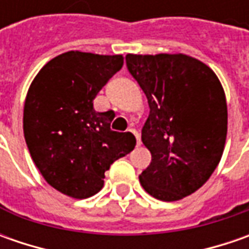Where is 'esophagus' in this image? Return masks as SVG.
Wrapping results in <instances>:
<instances>
[{
	"label": "esophagus",
	"mask_w": 249,
	"mask_h": 249,
	"mask_svg": "<svg viewBox=\"0 0 249 249\" xmlns=\"http://www.w3.org/2000/svg\"><path fill=\"white\" fill-rule=\"evenodd\" d=\"M130 131L134 134V137H136V140H137V145H140L141 144V139H140V134H139V131L136 129H130Z\"/></svg>",
	"instance_id": "obj_1"
}]
</instances>
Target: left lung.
Instances as JSON below:
<instances>
[{"label": "left lung", "mask_w": 249, "mask_h": 249, "mask_svg": "<svg viewBox=\"0 0 249 249\" xmlns=\"http://www.w3.org/2000/svg\"><path fill=\"white\" fill-rule=\"evenodd\" d=\"M126 65L149 105L141 140L152 159L140 183L157 199L178 201L204 186L220 162L227 134L223 87L209 66L183 53H129Z\"/></svg>", "instance_id": "left-lung-1"}]
</instances>
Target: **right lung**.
Masks as SVG:
<instances>
[{
	"mask_svg": "<svg viewBox=\"0 0 249 249\" xmlns=\"http://www.w3.org/2000/svg\"><path fill=\"white\" fill-rule=\"evenodd\" d=\"M122 66V55L69 51L47 63L27 91V148L45 181L65 196L82 199L97 194L110 165L136 145L131 133L110 130L112 110L92 107Z\"/></svg>",
	"mask_w": 249,
	"mask_h": 249,
	"instance_id": "add662e5",
	"label": "right lung"
}]
</instances>
